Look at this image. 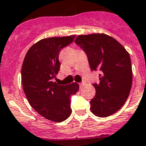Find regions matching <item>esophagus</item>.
<instances>
[{"label": "esophagus", "mask_w": 146, "mask_h": 146, "mask_svg": "<svg viewBox=\"0 0 146 146\" xmlns=\"http://www.w3.org/2000/svg\"><path fill=\"white\" fill-rule=\"evenodd\" d=\"M84 84H84V82L80 83V84H79V87H80V88H82Z\"/></svg>", "instance_id": "1"}]
</instances>
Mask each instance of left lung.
Instances as JSON below:
<instances>
[{
    "mask_svg": "<svg viewBox=\"0 0 146 146\" xmlns=\"http://www.w3.org/2000/svg\"><path fill=\"white\" fill-rule=\"evenodd\" d=\"M87 54L92 70H100V82L94 84L96 95L90 110L95 116L107 117L123 106L132 85L131 62L121 44L103 33L79 35L75 40Z\"/></svg>",
    "mask_w": 146,
    "mask_h": 146,
    "instance_id": "left-lung-1",
    "label": "left lung"
}]
</instances>
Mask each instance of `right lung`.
Masks as SVG:
<instances>
[{
	"label": "right lung",
	"mask_w": 146,
	"mask_h": 146,
	"mask_svg": "<svg viewBox=\"0 0 146 146\" xmlns=\"http://www.w3.org/2000/svg\"><path fill=\"white\" fill-rule=\"evenodd\" d=\"M76 35L41 39L29 49L21 68L23 89L29 103L43 117L60 122L70 116V96L79 90L76 82L60 85L53 82L60 69V50Z\"/></svg>",
	"instance_id": "obj_1"
}]
</instances>
